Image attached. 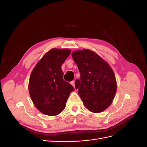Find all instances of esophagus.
Instances as JSON below:
<instances>
[{
    "label": "esophagus",
    "mask_w": 147,
    "mask_h": 147,
    "mask_svg": "<svg viewBox=\"0 0 147 147\" xmlns=\"http://www.w3.org/2000/svg\"><path fill=\"white\" fill-rule=\"evenodd\" d=\"M70 84H72V85L74 87V88H75V82L74 81H72L70 82Z\"/></svg>",
    "instance_id": "obj_1"
}]
</instances>
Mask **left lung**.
<instances>
[{
    "label": "left lung",
    "instance_id": "8db88e82",
    "mask_svg": "<svg viewBox=\"0 0 147 147\" xmlns=\"http://www.w3.org/2000/svg\"><path fill=\"white\" fill-rule=\"evenodd\" d=\"M80 78L75 88L85 107L93 113L103 112L112 104L117 84L113 70L98 55L89 50L75 51L72 54Z\"/></svg>",
    "mask_w": 147,
    "mask_h": 147
}]
</instances>
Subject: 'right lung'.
Instances as JSON below:
<instances>
[{"instance_id":"obj_1","label":"right lung","mask_w":147,"mask_h":147,"mask_svg":"<svg viewBox=\"0 0 147 147\" xmlns=\"http://www.w3.org/2000/svg\"><path fill=\"white\" fill-rule=\"evenodd\" d=\"M70 54L67 49H52L47 52L30 74L29 91L36 108L42 113L55 116L65 107L74 88L63 79L61 65Z\"/></svg>"}]
</instances>
